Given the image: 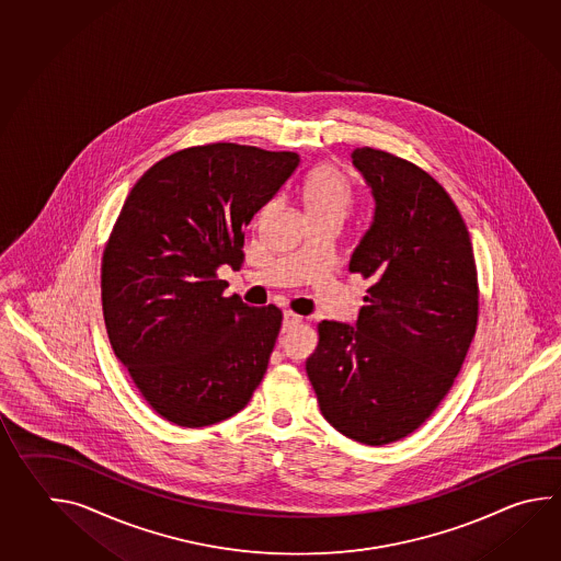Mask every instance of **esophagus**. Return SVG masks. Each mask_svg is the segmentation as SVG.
I'll use <instances>...</instances> for the list:
<instances>
[{"label":"esophagus","instance_id":"1","mask_svg":"<svg viewBox=\"0 0 561 561\" xmlns=\"http://www.w3.org/2000/svg\"><path fill=\"white\" fill-rule=\"evenodd\" d=\"M299 323H301V316L294 313V311H286V313H284V325H282V330H284V333L291 332L294 328H298Z\"/></svg>","mask_w":561,"mask_h":561}]
</instances>
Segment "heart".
<instances>
[{"mask_svg": "<svg viewBox=\"0 0 561 561\" xmlns=\"http://www.w3.org/2000/svg\"><path fill=\"white\" fill-rule=\"evenodd\" d=\"M354 202L347 178L332 163H321L301 183V206L308 218L340 216L343 218Z\"/></svg>", "mask_w": 561, "mask_h": 561, "instance_id": "obj_1", "label": "heart"}]
</instances>
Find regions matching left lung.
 I'll list each match as a JSON object with an SVG mask.
<instances>
[{
    "label": "left lung",
    "mask_w": 561,
    "mask_h": 561,
    "mask_svg": "<svg viewBox=\"0 0 561 561\" xmlns=\"http://www.w3.org/2000/svg\"><path fill=\"white\" fill-rule=\"evenodd\" d=\"M352 161L376 207L350 272L371 286L355 328L321 321L306 371L340 434L386 446L454 386L478 325V272L458 207L430 173L381 149L357 148Z\"/></svg>",
    "instance_id": "1"
}]
</instances>
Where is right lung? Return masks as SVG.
I'll use <instances>...</instances> for the list:
<instances>
[{
  "instance_id": "add662e5",
  "label": "right lung",
  "mask_w": 561,
  "mask_h": 561,
  "mask_svg": "<svg viewBox=\"0 0 561 561\" xmlns=\"http://www.w3.org/2000/svg\"><path fill=\"white\" fill-rule=\"evenodd\" d=\"M298 165L294 151L207 144L158 161L127 195L103 252V320L163 420L224 422L260 386L282 309L226 298L218 270L240 267L245 228Z\"/></svg>"
}]
</instances>
